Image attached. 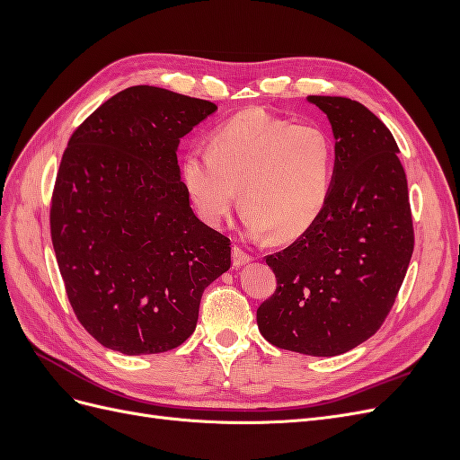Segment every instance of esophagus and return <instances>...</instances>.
I'll return each mask as SVG.
<instances>
[{
  "instance_id": "obj_1",
  "label": "esophagus",
  "mask_w": 460,
  "mask_h": 460,
  "mask_svg": "<svg viewBox=\"0 0 460 460\" xmlns=\"http://www.w3.org/2000/svg\"><path fill=\"white\" fill-rule=\"evenodd\" d=\"M232 259H234V267L235 269H242V267H245V264L249 262V261H253V257L249 255V253H245L242 247H238L235 245L234 249H232Z\"/></svg>"
}]
</instances>
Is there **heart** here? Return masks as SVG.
I'll return each mask as SVG.
<instances>
[{"instance_id":"1","label":"heart","mask_w":460,"mask_h":460,"mask_svg":"<svg viewBox=\"0 0 460 460\" xmlns=\"http://www.w3.org/2000/svg\"><path fill=\"white\" fill-rule=\"evenodd\" d=\"M332 166L333 147L323 128L252 109L220 124L208 149H188L180 174L207 225L218 226L240 191L249 234L291 240L324 208Z\"/></svg>"}]
</instances>
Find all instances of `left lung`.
I'll return each instance as SVG.
<instances>
[{
  "instance_id": "8db88e82",
  "label": "left lung",
  "mask_w": 460,
  "mask_h": 460,
  "mask_svg": "<svg viewBox=\"0 0 460 460\" xmlns=\"http://www.w3.org/2000/svg\"><path fill=\"white\" fill-rule=\"evenodd\" d=\"M328 117L336 163L324 208L267 257L276 291L257 309L280 349L336 357L367 341L392 311L414 249L407 176L392 132L347 97L309 95Z\"/></svg>"
}]
</instances>
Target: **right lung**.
Returning a JSON list of instances; mask_svg holds the SVG:
<instances>
[{
	"instance_id": "right-lung-1",
	"label": "right lung",
	"mask_w": 460,
	"mask_h": 460,
	"mask_svg": "<svg viewBox=\"0 0 460 460\" xmlns=\"http://www.w3.org/2000/svg\"><path fill=\"white\" fill-rule=\"evenodd\" d=\"M217 105L155 86L119 92L68 140L51 242L80 324L107 349L153 355L196 330L205 288L230 269V240L193 215L180 137Z\"/></svg>"
}]
</instances>
